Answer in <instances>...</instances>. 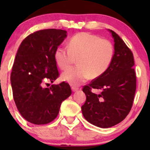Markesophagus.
<instances>
[{"mask_svg": "<svg viewBox=\"0 0 150 150\" xmlns=\"http://www.w3.org/2000/svg\"><path fill=\"white\" fill-rule=\"evenodd\" d=\"M78 89H79V88H78V87H75V86H72V91H74V92L77 91Z\"/></svg>", "mask_w": 150, "mask_h": 150, "instance_id": "1", "label": "esophagus"}]
</instances>
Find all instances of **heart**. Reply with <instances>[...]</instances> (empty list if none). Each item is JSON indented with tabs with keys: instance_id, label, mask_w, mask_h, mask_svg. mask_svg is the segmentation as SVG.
Here are the masks:
<instances>
[{
	"instance_id": "obj_1",
	"label": "heart",
	"mask_w": 150,
	"mask_h": 150,
	"mask_svg": "<svg viewBox=\"0 0 150 150\" xmlns=\"http://www.w3.org/2000/svg\"><path fill=\"white\" fill-rule=\"evenodd\" d=\"M115 54L113 43L89 33H79L68 42V48L58 47L55 62L61 69H68L77 59L78 65L62 75V79L72 85H79L89 78H96L106 72Z\"/></svg>"
}]
</instances>
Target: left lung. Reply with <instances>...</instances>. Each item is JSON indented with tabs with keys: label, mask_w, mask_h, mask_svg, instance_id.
<instances>
[{
	"label": "left lung",
	"mask_w": 150,
	"mask_h": 150,
	"mask_svg": "<svg viewBox=\"0 0 150 150\" xmlns=\"http://www.w3.org/2000/svg\"><path fill=\"white\" fill-rule=\"evenodd\" d=\"M115 41V54L108 69L102 75L84 86L86 100L81 107L86 120L96 126H114L126 117L134 102L137 76L132 51L120 36L110 30ZM92 89L100 90L99 94Z\"/></svg>",
	"instance_id": "8db88e82"
}]
</instances>
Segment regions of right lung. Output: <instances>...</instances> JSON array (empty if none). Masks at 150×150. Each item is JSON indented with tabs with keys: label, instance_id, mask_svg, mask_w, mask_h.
<instances>
[{
	"label": "right lung",
	"instance_id": "right-lung-1",
	"mask_svg": "<svg viewBox=\"0 0 150 150\" xmlns=\"http://www.w3.org/2000/svg\"><path fill=\"white\" fill-rule=\"evenodd\" d=\"M66 37L67 31L59 29L38 30L22 40L16 53L11 73L13 97L21 115L31 123L53 121L72 93L64 81L43 87L59 76L54 53Z\"/></svg>",
	"mask_w": 150,
	"mask_h": 150
}]
</instances>
